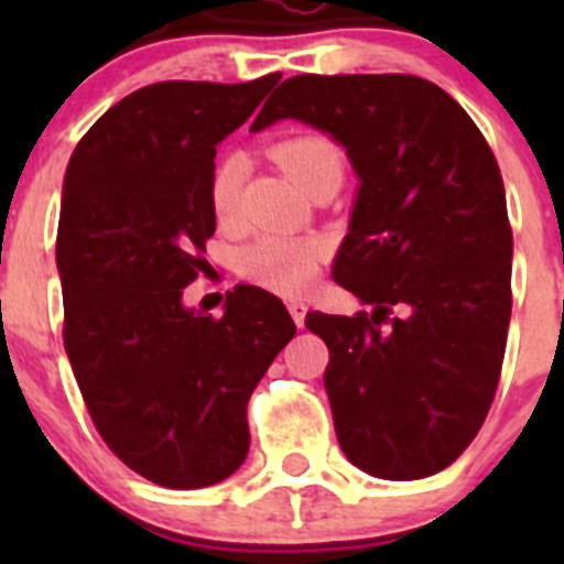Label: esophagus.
Listing matches in <instances>:
<instances>
[{"label": "esophagus", "mask_w": 564, "mask_h": 564, "mask_svg": "<svg viewBox=\"0 0 564 564\" xmlns=\"http://www.w3.org/2000/svg\"><path fill=\"white\" fill-rule=\"evenodd\" d=\"M288 311H291V316H293V322H296V327L305 325L307 305H305V302H302V299H291V302H288Z\"/></svg>", "instance_id": "obj_1"}]
</instances>
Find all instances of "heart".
I'll use <instances>...</instances> for the list:
<instances>
[{"label":"heart","mask_w":564,"mask_h":564,"mask_svg":"<svg viewBox=\"0 0 564 564\" xmlns=\"http://www.w3.org/2000/svg\"><path fill=\"white\" fill-rule=\"evenodd\" d=\"M271 158L305 192L325 174H341L344 177V152L330 134H288V138L273 143ZM242 174H246V161L239 152L223 154L208 174V206H212V214L220 226H228L237 217ZM322 259H325V246L318 239L262 234V237L253 239L251 246H246V251L239 257V265L259 285L271 288L276 293H299L316 279Z\"/></svg>","instance_id":"obj_1"}]
</instances>
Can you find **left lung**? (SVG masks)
Masks as SVG:
<instances>
[{
    "label": "left lung",
    "instance_id": "left-lung-1",
    "mask_svg": "<svg viewBox=\"0 0 564 564\" xmlns=\"http://www.w3.org/2000/svg\"><path fill=\"white\" fill-rule=\"evenodd\" d=\"M296 118L344 143L361 188L333 279L356 316L307 313L330 361L325 390L347 460L421 480L486 421L511 318V223L500 166L437 84L403 73L293 76L251 129Z\"/></svg>",
    "mask_w": 564,
    "mask_h": 564
}]
</instances>
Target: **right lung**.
Segmentation results:
<instances>
[{
  "instance_id": "1",
  "label": "right lung",
  "mask_w": 564,
  "mask_h": 564,
  "mask_svg": "<svg viewBox=\"0 0 564 564\" xmlns=\"http://www.w3.org/2000/svg\"><path fill=\"white\" fill-rule=\"evenodd\" d=\"M279 78L149 84L69 158L56 237L64 350L98 435L158 486L206 488L242 466L248 398L296 333L253 285L228 291L220 318L183 307L217 228V143Z\"/></svg>"
}]
</instances>
